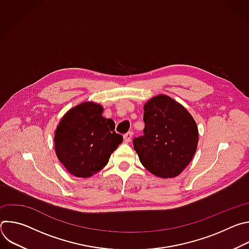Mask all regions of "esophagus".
Listing matches in <instances>:
<instances>
[{
  "label": "esophagus",
  "mask_w": 249,
  "mask_h": 249,
  "mask_svg": "<svg viewBox=\"0 0 249 249\" xmlns=\"http://www.w3.org/2000/svg\"><path fill=\"white\" fill-rule=\"evenodd\" d=\"M132 136H133V133H132L131 131H129L128 133H126V134L124 135V142H125V143H129V142H130L131 139H132Z\"/></svg>",
  "instance_id": "34e87169"
}]
</instances>
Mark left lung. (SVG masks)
Here are the masks:
<instances>
[{"instance_id":"obj_1","label":"left lung","mask_w":249,"mask_h":249,"mask_svg":"<svg viewBox=\"0 0 249 249\" xmlns=\"http://www.w3.org/2000/svg\"><path fill=\"white\" fill-rule=\"evenodd\" d=\"M144 135L133 140L141 163L151 173L172 178L195 155L198 128L191 114L171 97L160 94L144 105Z\"/></svg>"}]
</instances>
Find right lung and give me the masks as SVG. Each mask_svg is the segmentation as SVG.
Instances as JSON below:
<instances>
[{
	"mask_svg": "<svg viewBox=\"0 0 249 249\" xmlns=\"http://www.w3.org/2000/svg\"><path fill=\"white\" fill-rule=\"evenodd\" d=\"M100 104L86 101L70 109L55 131L58 160L76 177H89L107 164L123 137L112 119L104 118Z\"/></svg>",
	"mask_w": 249,
	"mask_h": 249,
	"instance_id": "1",
	"label": "right lung"
}]
</instances>
